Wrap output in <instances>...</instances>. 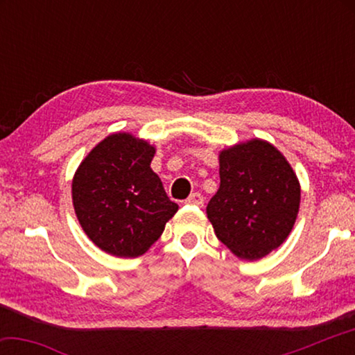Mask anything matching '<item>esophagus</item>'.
I'll list each match as a JSON object with an SVG mask.
<instances>
[{
	"instance_id": "34e87169",
	"label": "esophagus",
	"mask_w": 355,
	"mask_h": 355,
	"mask_svg": "<svg viewBox=\"0 0 355 355\" xmlns=\"http://www.w3.org/2000/svg\"><path fill=\"white\" fill-rule=\"evenodd\" d=\"M186 203H189V205L202 207L203 205V196L200 194V192H194V194H191L188 199H186Z\"/></svg>"
}]
</instances>
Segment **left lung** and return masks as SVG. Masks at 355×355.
<instances>
[{"mask_svg":"<svg viewBox=\"0 0 355 355\" xmlns=\"http://www.w3.org/2000/svg\"><path fill=\"white\" fill-rule=\"evenodd\" d=\"M220 184L207 214L216 236L243 260H260L296 222L300 184L272 144L250 139L219 153Z\"/></svg>","mask_w":355,"mask_h":355,"instance_id":"1","label":"left lung"}]
</instances>
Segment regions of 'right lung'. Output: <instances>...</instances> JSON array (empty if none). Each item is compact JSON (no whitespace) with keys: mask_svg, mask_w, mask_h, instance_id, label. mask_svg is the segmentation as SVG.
<instances>
[{"mask_svg":"<svg viewBox=\"0 0 355 355\" xmlns=\"http://www.w3.org/2000/svg\"><path fill=\"white\" fill-rule=\"evenodd\" d=\"M155 147L114 133L81 161L71 182L76 218L91 241L114 257L135 258L164 232L178 205L167 197L150 163Z\"/></svg>","mask_w":355,"mask_h":355,"instance_id":"right-lung-1","label":"right lung"}]
</instances>
